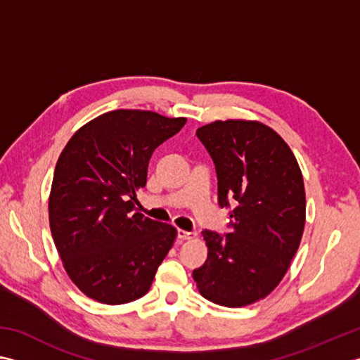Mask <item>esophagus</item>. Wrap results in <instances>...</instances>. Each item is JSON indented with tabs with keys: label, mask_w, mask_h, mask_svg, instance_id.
I'll use <instances>...</instances> for the list:
<instances>
[{
	"label": "esophagus",
	"mask_w": 360,
	"mask_h": 360,
	"mask_svg": "<svg viewBox=\"0 0 360 360\" xmlns=\"http://www.w3.org/2000/svg\"><path fill=\"white\" fill-rule=\"evenodd\" d=\"M178 237L181 238V240H192V238L198 237V234H196V232H190V231H182V229H179V231H178Z\"/></svg>",
	"instance_id": "obj_1"
}]
</instances>
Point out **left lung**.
I'll list each match as a JSON object with an SVG mask.
<instances>
[{
    "label": "left lung",
    "instance_id": "obj_1",
    "mask_svg": "<svg viewBox=\"0 0 360 360\" xmlns=\"http://www.w3.org/2000/svg\"><path fill=\"white\" fill-rule=\"evenodd\" d=\"M212 158L218 204L231 210L229 234L202 231L207 259L193 270L204 298L242 307L270 295L283 281L306 223V192L297 158L270 126L217 120L196 129Z\"/></svg>",
    "mask_w": 360,
    "mask_h": 360
}]
</instances>
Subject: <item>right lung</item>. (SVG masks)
Wrapping results in <instances>:
<instances>
[{
  "instance_id": "1",
  "label": "right lung",
  "mask_w": 360,
  "mask_h": 360,
  "mask_svg": "<svg viewBox=\"0 0 360 360\" xmlns=\"http://www.w3.org/2000/svg\"><path fill=\"white\" fill-rule=\"evenodd\" d=\"M187 118L118 109L77 129L56 164L48 212L70 279L89 298L117 306L150 290L176 228L136 210L153 151Z\"/></svg>"
}]
</instances>
